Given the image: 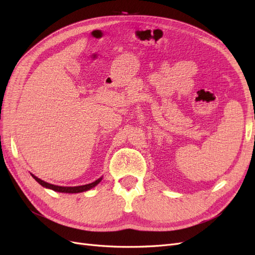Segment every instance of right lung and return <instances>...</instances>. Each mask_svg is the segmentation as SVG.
<instances>
[{"label": "right lung", "instance_id": "obj_1", "mask_svg": "<svg viewBox=\"0 0 255 255\" xmlns=\"http://www.w3.org/2000/svg\"><path fill=\"white\" fill-rule=\"evenodd\" d=\"M32 177L37 181V183L39 185H41L42 187L45 188H48V189H51V190L53 191H56V192H64V193H79V192H83V191H87L90 190V189L94 188L95 186H97L101 179H103V177L98 178L97 180L93 181V183L91 184H87V185H83V186H77V187H61V186H55V185H52V184H49V183H46V181L41 180L40 178H38L37 176H35L32 174Z\"/></svg>", "mask_w": 255, "mask_h": 255}]
</instances>
